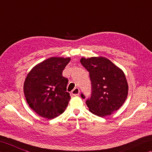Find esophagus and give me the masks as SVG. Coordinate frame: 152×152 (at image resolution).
Masks as SVG:
<instances>
[{
	"instance_id": "obj_1",
	"label": "esophagus",
	"mask_w": 152,
	"mask_h": 152,
	"mask_svg": "<svg viewBox=\"0 0 152 152\" xmlns=\"http://www.w3.org/2000/svg\"><path fill=\"white\" fill-rule=\"evenodd\" d=\"M79 92H80V90H79V89L78 88H74V89L72 90V95H73V96H79Z\"/></svg>"
}]
</instances>
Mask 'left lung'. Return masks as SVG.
<instances>
[{
  "label": "left lung",
  "instance_id": "1",
  "mask_svg": "<svg viewBox=\"0 0 152 152\" xmlns=\"http://www.w3.org/2000/svg\"><path fill=\"white\" fill-rule=\"evenodd\" d=\"M80 62L89 72L92 83V94L86 101L89 110L100 117L110 115L127 98L128 84L124 72L103 56L82 58Z\"/></svg>",
  "mask_w": 152,
  "mask_h": 152
}]
</instances>
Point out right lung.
I'll use <instances>...</instances> for the list:
<instances>
[{"label":"right lung","mask_w":152,"mask_h":152,"mask_svg":"<svg viewBox=\"0 0 152 152\" xmlns=\"http://www.w3.org/2000/svg\"><path fill=\"white\" fill-rule=\"evenodd\" d=\"M71 58L51 57L38 64L26 76L23 90L29 107L39 116L53 119L64 112L71 99L68 80L62 76Z\"/></svg>","instance_id":"add662e5"}]
</instances>
